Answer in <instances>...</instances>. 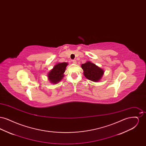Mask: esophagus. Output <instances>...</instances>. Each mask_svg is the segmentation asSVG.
Returning <instances> with one entry per match:
<instances>
[{
    "label": "esophagus",
    "mask_w": 146,
    "mask_h": 146,
    "mask_svg": "<svg viewBox=\"0 0 146 146\" xmlns=\"http://www.w3.org/2000/svg\"><path fill=\"white\" fill-rule=\"evenodd\" d=\"M72 61V62L73 63H76V60H73Z\"/></svg>",
    "instance_id": "esophagus-1"
}]
</instances>
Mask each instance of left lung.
<instances>
[{
  "label": "left lung",
  "instance_id": "left-lung-1",
  "mask_svg": "<svg viewBox=\"0 0 146 146\" xmlns=\"http://www.w3.org/2000/svg\"><path fill=\"white\" fill-rule=\"evenodd\" d=\"M82 68L83 70L85 76L93 82H98L100 80L104 73L103 70L90 62L82 64Z\"/></svg>",
  "mask_w": 146,
  "mask_h": 146
}]
</instances>
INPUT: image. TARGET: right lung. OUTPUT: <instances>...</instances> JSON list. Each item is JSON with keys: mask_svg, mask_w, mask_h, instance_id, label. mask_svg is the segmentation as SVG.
Returning a JSON list of instances; mask_svg holds the SVG:
<instances>
[{"mask_svg": "<svg viewBox=\"0 0 146 146\" xmlns=\"http://www.w3.org/2000/svg\"><path fill=\"white\" fill-rule=\"evenodd\" d=\"M67 64L66 62L60 63L54 67L53 69L48 74L49 80L51 83L56 84L60 82L64 76L63 73Z\"/></svg>", "mask_w": 146, "mask_h": 146, "instance_id": "right-lung-1", "label": "right lung"}]
</instances>
